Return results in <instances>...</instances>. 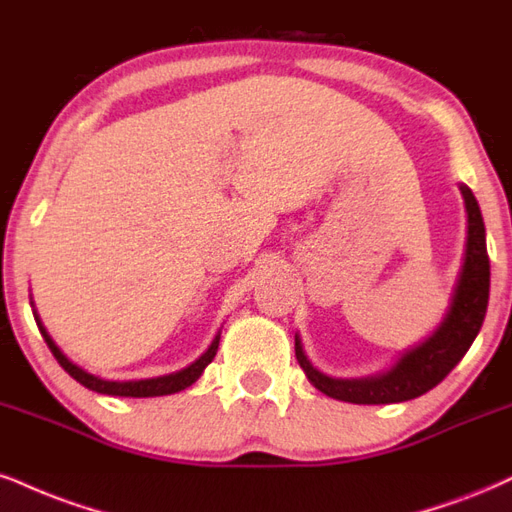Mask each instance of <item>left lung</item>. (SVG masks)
<instances>
[{"instance_id": "1", "label": "left lung", "mask_w": 512, "mask_h": 512, "mask_svg": "<svg viewBox=\"0 0 512 512\" xmlns=\"http://www.w3.org/2000/svg\"><path fill=\"white\" fill-rule=\"evenodd\" d=\"M460 190H463L467 209V248L463 272H460L446 319L429 341H424L420 348L400 357V362L391 372L372 379L348 381L324 377L322 372H317L310 365V360L303 353V346L295 338V357H298L300 367L305 369L307 379L326 396L360 405L403 403V400L422 396V393L434 389L436 384H441L470 350L472 341L482 329L486 305H489L491 264L489 252H486L484 219L477 200H474L472 190L467 186H460Z\"/></svg>"}]
</instances>
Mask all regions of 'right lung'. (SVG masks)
Listing matches in <instances>:
<instances>
[{"label":"right lung","instance_id":"1","mask_svg":"<svg viewBox=\"0 0 512 512\" xmlns=\"http://www.w3.org/2000/svg\"><path fill=\"white\" fill-rule=\"evenodd\" d=\"M35 322L40 326V334L45 338V343L52 350V355L57 357V362L61 367L66 369V372L71 374L73 379L78 381V384H83L85 389L90 391H97V393H107V396H131V398H152V396H169V393H178L183 389H188L190 384H195L197 379H200V374L205 372V367L209 362L214 360V355H217V348H219V336L214 338L212 346L207 348V353L202 357H197L193 365L181 369V372L176 374H169V377H157V379H143V381H104V379H97L92 377V374L83 372V369L73 365V362L66 357L61 350L54 346V341L49 338V334L45 331V326L40 324V319L35 317Z\"/></svg>","mask_w":512,"mask_h":512}]
</instances>
